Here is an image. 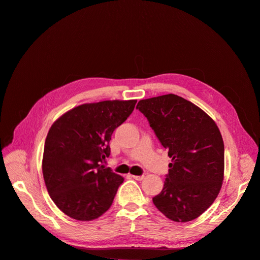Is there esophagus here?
Segmentation results:
<instances>
[{
  "label": "esophagus",
  "instance_id": "esophagus-1",
  "mask_svg": "<svg viewBox=\"0 0 260 260\" xmlns=\"http://www.w3.org/2000/svg\"><path fill=\"white\" fill-rule=\"evenodd\" d=\"M134 179H136V180H138V181H141V180H143L144 179V175H141V176H132Z\"/></svg>",
  "mask_w": 260,
  "mask_h": 260
}]
</instances>
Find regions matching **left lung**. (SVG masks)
I'll list each match as a JSON object with an SVG mask.
<instances>
[{
  "label": "left lung",
  "instance_id": "8db88e82",
  "mask_svg": "<svg viewBox=\"0 0 260 260\" xmlns=\"http://www.w3.org/2000/svg\"><path fill=\"white\" fill-rule=\"evenodd\" d=\"M136 108L172 158L165 185L153 198L155 207L173 221L196 219L222 185L224 145L219 128L202 109L173 93L141 100Z\"/></svg>",
  "mask_w": 260,
  "mask_h": 260
}]
</instances>
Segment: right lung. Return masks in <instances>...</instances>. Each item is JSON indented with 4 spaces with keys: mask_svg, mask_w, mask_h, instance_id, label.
<instances>
[{
    "mask_svg": "<svg viewBox=\"0 0 260 260\" xmlns=\"http://www.w3.org/2000/svg\"><path fill=\"white\" fill-rule=\"evenodd\" d=\"M136 100L102 101L71 109L51 125L42 171L56 206L76 220L89 221L111 208L123 178L103 163L114 131L133 113Z\"/></svg>",
    "mask_w": 260,
    "mask_h": 260,
    "instance_id": "1",
    "label": "right lung"
}]
</instances>
